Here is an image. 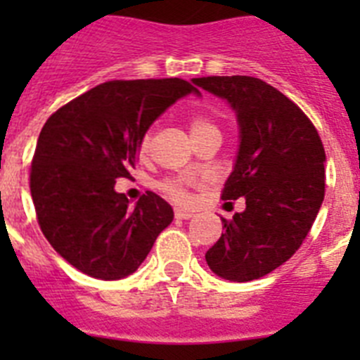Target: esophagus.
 I'll list each match as a JSON object with an SVG mask.
<instances>
[{
  "mask_svg": "<svg viewBox=\"0 0 360 360\" xmlns=\"http://www.w3.org/2000/svg\"><path fill=\"white\" fill-rule=\"evenodd\" d=\"M193 216H195V212L186 211V209H176V211H174V218L176 219H189L193 218Z\"/></svg>",
  "mask_w": 360,
  "mask_h": 360,
  "instance_id": "obj_1",
  "label": "esophagus"
}]
</instances>
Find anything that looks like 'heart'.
<instances>
[{
	"instance_id": "b5f03b06",
	"label": "heart",
	"mask_w": 360,
	"mask_h": 360,
	"mask_svg": "<svg viewBox=\"0 0 360 360\" xmlns=\"http://www.w3.org/2000/svg\"><path fill=\"white\" fill-rule=\"evenodd\" d=\"M189 128H191V135H196L200 131H205V129L216 128L214 124H212L211 119L203 115H195L193 119L189 120ZM151 148V131H146L144 135L141 136V141H139V153L141 155H146ZM160 189L162 193L169 196L171 200L174 202H187L189 200V193L186 189V184L180 178H165L160 182Z\"/></svg>"
}]
</instances>
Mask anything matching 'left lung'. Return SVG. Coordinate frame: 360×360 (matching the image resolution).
<instances>
[{
	"instance_id": "1",
	"label": "left lung",
	"mask_w": 360,
	"mask_h": 360,
	"mask_svg": "<svg viewBox=\"0 0 360 360\" xmlns=\"http://www.w3.org/2000/svg\"><path fill=\"white\" fill-rule=\"evenodd\" d=\"M196 86L236 111L240 149L221 200L245 196V211L221 218L225 231L205 254L229 281L259 279L290 259L310 232L324 200L323 142L287 95L249 75L198 77Z\"/></svg>"
}]
</instances>
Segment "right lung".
I'll use <instances>...</instances> for the list:
<instances>
[{
    "mask_svg": "<svg viewBox=\"0 0 360 360\" xmlns=\"http://www.w3.org/2000/svg\"><path fill=\"white\" fill-rule=\"evenodd\" d=\"M196 88L184 79L108 81L52 113L32 158L30 193L44 238L97 279L133 274L173 209L148 191L135 207L115 191L131 178L139 141L155 119Z\"/></svg>",
    "mask_w": 360,
    "mask_h": 360,
    "instance_id": "add662e5",
    "label": "right lung"
}]
</instances>
